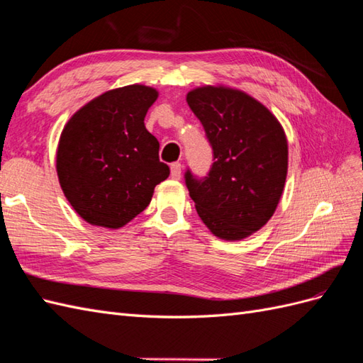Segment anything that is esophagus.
Here are the masks:
<instances>
[{"instance_id":"34e87169","label":"esophagus","mask_w":363,"mask_h":363,"mask_svg":"<svg viewBox=\"0 0 363 363\" xmlns=\"http://www.w3.org/2000/svg\"><path fill=\"white\" fill-rule=\"evenodd\" d=\"M181 172H182V165L179 162H173L172 167H170V174L173 179H181Z\"/></svg>"}]
</instances>
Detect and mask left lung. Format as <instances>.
I'll list each match as a JSON object with an SVG mask.
<instances>
[{
  "label": "left lung",
  "instance_id": "1",
  "mask_svg": "<svg viewBox=\"0 0 363 363\" xmlns=\"http://www.w3.org/2000/svg\"><path fill=\"white\" fill-rule=\"evenodd\" d=\"M213 148L211 169L185 185L203 224L225 240L261 230L276 211L288 170V143L281 123L253 96L238 89L203 86L187 93Z\"/></svg>",
  "mask_w": 363,
  "mask_h": 363
}]
</instances>
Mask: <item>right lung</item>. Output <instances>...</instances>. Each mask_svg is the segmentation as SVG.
Segmentation results:
<instances>
[{"instance_id": "obj_1", "label": "right lung", "mask_w": 363, "mask_h": 363, "mask_svg": "<svg viewBox=\"0 0 363 363\" xmlns=\"http://www.w3.org/2000/svg\"><path fill=\"white\" fill-rule=\"evenodd\" d=\"M157 98L153 87L108 90L64 125L57 150L60 185L91 225L121 228L147 208L155 187L169 178L160 143L144 125Z\"/></svg>"}]
</instances>
